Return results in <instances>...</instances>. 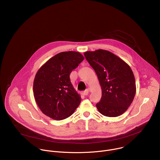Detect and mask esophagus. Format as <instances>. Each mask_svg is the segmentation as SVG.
Segmentation results:
<instances>
[{
  "instance_id": "obj_1",
  "label": "esophagus",
  "mask_w": 160,
  "mask_h": 160,
  "mask_svg": "<svg viewBox=\"0 0 160 160\" xmlns=\"http://www.w3.org/2000/svg\"><path fill=\"white\" fill-rule=\"evenodd\" d=\"M88 92H89V90L88 89H86L85 91H83V92L82 94L83 96H87L88 94Z\"/></svg>"
}]
</instances>
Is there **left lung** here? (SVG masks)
Returning a JSON list of instances; mask_svg holds the SVG:
<instances>
[{
  "label": "left lung",
  "instance_id": "left-lung-1",
  "mask_svg": "<svg viewBox=\"0 0 160 160\" xmlns=\"http://www.w3.org/2000/svg\"><path fill=\"white\" fill-rule=\"evenodd\" d=\"M84 56L93 68L102 89L96 107L100 113L117 117L125 112L136 92L134 75L129 65L112 52L99 49L87 51Z\"/></svg>",
  "mask_w": 160,
  "mask_h": 160
}]
</instances>
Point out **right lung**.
Listing matches in <instances>:
<instances>
[{"mask_svg": "<svg viewBox=\"0 0 160 160\" xmlns=\"http://www.w3.org/2000/svg\"><path fill=\"white\" fill-rule=\"evenodd\" d=\"M83 59L78 52H62L38 70L33 81V95L44 115L61 120L70 117L78 108L81 98L71 83L70 75Z\"/></svg>", "mask_w": 160, "mask_h": 160, "instance_id": "right-lung-1", "label": "right lung"}]
</instances>
